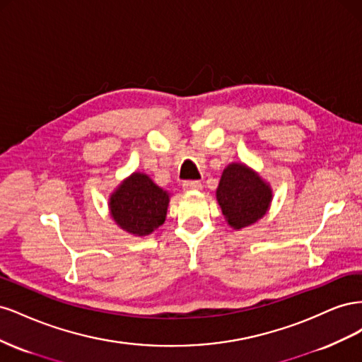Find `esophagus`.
Listing matches in <instances>:
<instances>
[{"label": "esophagus", "instance_id": "obj_1", "mask_svg": "<svg viewBox=\"0 0 362 362\" xmlns=\"http://www.w3.org/2000/svg\"><path fill=\"white\" fill-rule=\"evenodd\" d=\"M182 189L184 190H201L202 189V184H201V181H194V180L184 181L182 182Z\"/></svg>", "mask_w": 362, "mask_h": 362}]
</instances>
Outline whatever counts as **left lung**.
Listing matches in <instances>:
<instances>
[{
  "instance_id": "1",
  "label": "left lung",
  "mask_w": 362,
  "mask_h": 362,
  "mask_svg": "<svg viewBox=\"0 0 362 362\" xmlns=\"http://www.w3.org/2000/svg\"><path fill=\"white\" fill-rule=\"evenodd\" d=\"M216 194L225 218L235 229L257 222L272 201L269 185L245 164L237 163L223 170Z\"/></svg>"
}]
</instances>
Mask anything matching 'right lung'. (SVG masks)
<instances>
[{
  "instance_id": "add662e5",
  "label": "right lung",
  "mask_w": 362,
  "mask_h": 362,
  "mask_svg": "<svg viewBox=\"0 0 362 362\" xmlns=\"http://www.w3.org/2000/svg\"><path fill=\"white\" fill-rule=\"evenodd\" d=\"M169 205V194L145 173H133L112 194L110 211L125 231L148 235L163 225Z\"/></svg>"
}]
</instances>
